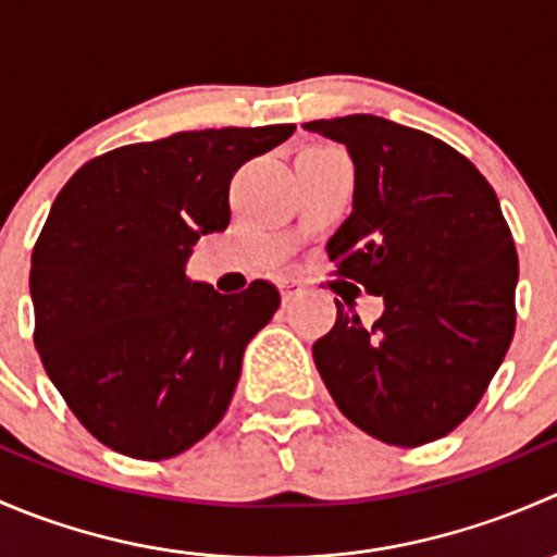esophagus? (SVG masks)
Returning <instances> with one entry per match:
<instances>
[{
    "instance_id": "1",
    "label": "esophagus",
    "mask_w": 557,
    "mask_h": 557,
    "mask_svg": "<svg viewBox=\"0 0 557 557\" xmlns=\"http://www.w3.org/2000/svg\"><path fill=\"white\" fill-rule=\"evenodd\" d=\"M280 294H283V305H290L301 294V285L296 280H285V283H280Z\"/></svg>"
}]
</instances>
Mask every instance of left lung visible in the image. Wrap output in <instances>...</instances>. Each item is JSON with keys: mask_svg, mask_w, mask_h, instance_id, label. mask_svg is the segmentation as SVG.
Here are the masks:
<instances>
[{"mask_svg": "<svg viewBox=\"0 0 557 557\" xmlns=\"http://www.w3.org/2000/svg\"><path fill=\"white\" fill-rule=\"evenodd\" d=\"M356 164L336 274L383 296L372 329L336 301L314 367L350 423L418 447L463 423L515 334L518 252L496 190L442 139L380 115L305 123Z\"/></svg>", "mask_w": 557, "mask_h": 557, "instance_id": "obj_1", "label": "left lung"}]
</instances>
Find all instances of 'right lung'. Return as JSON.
<instances>
[{
    "mask_svg": "<svg viewBox=\"0 0 557 557\" xmlns=\"http://www.w3.org/2000/svg\"><path fill=\"white\" fill-rule=\"evenodd\" d=\"M294 123L177 132L97 156L55 196L32 252L35 345L50 383L110 450L161 460L205 440L280 307L256 280L218 294L185 274L232 218L228 185Z\"/></svg>",
    "mask_w": 557,
    "mask_h": 557,
    "instance_id": "add662e5",
    "label": "right lung"
}]
</instances>
